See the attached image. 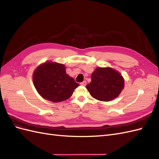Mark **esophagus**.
<instances>
[{
	"label": "esophagus",
	"instance_id": "34e87169",
	"mask_svg": "<svg viewBox=\"0 0 159 159\" xmlns=\"http://www.w3.org/2000/svg\"><path fill=\"white\" fill-rule=\"evenodd\" d=\"M86 84H87V81H84L83 82H81L80 84H81V85L85 86V85H86Z\"/></svg>",
	"mask_w": 159,
	"mask_h": 159
}]
</instances>
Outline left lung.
<instances>
[{
  "label": "left lung",
  "mask_w": 159,
  "mask_h": 159,
  "mask_svg": "<svg viewBox=\"0 0 159 159\" xmlns=\"http://www.w3.org/2000/svg\"><path fill=\"white\" fill-rule=\"evenodd\" d=\"M91 81L85 86L95 99L109 102L116 98L124 88L121 74L111 68H97L91 75Z\"/></svg>",
  "instance_id": "1"
}]
</instances>
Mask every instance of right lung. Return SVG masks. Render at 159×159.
I'll use <instances>...</instances> for the list:
<instances>
[{
    "label": "right lung",
    "instance_id": "1",
    "mask_svg": "<svg viewBox=\"0 0 159 159\" xmlns=\"http://www.w3.org/2000/svg\"><path fill=\"white\" fill-rule=\"evenodd\" d=\"M33 83L43 98L54 103L70 98L79 86L66 74L64 64L52 61L45 62L35 70Z\"/></svg>",
    "mask_w": 159,
    "mask_h": 159
}]
</instances>
